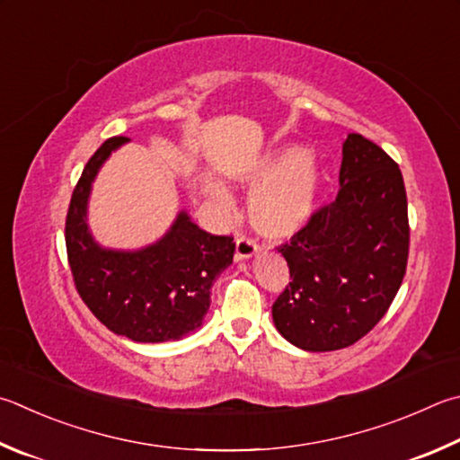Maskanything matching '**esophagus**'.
Instances as JSON below:
<instances>
[{"mask_svg": "<svg viewBox=\"0 0 460 460\" xmlns=\"http://www.w3.org/2000/svg\"><path fill=\"white\" fill-rule=\"evenodd\" d=\"M259 247L257 241L249 239V237H239L237 243H235V259L237 261H243V259H252L253 255L259 253Z\"/></svg>", "mask_w": 460, "mask_h": 460, "instance_id": "34e87169", "label": "esophagus"}]
</instances>
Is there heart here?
<instances>
[{"mask_svg":"<svg viewBox=\"0 0 460 460\" xmlns=\"http://www.w3.org/2000/svg\"><path fill=\"white\" fill-rule=\"evenodd\" d=\"M243 185L253 190L249 199V219L265 237L288 239L310 223L320 193V169L305 150L283 148L247 171ZM213 201L229 205V193L215 181L205 182Z\"/></svg>","mask_w":460,"mask_h":460,"instance_id":"heart-1","label":"heart"}]
</instances>
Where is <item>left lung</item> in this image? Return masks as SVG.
I'll use <instances>...</instances> for the list:
<instances>
[{"mask_svg":"<svg viewBox=\"0 0 460 460\" xmlns=\"http://www.w3.org/2000/svg\"><path fill=\"white\" fill-rule=\"evenodd\" d=\"M408 203L398 164L362 135L341 146L336 201L279 247L289 286L273 323L305 352H332L364 338L396 297L408 261Z\"/></svg>","mask_w":460,"mask_h":460,"instance_id":"8db88e82","label":"left lung"}]
</instances>
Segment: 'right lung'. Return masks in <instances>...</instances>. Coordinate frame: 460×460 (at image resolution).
Here are the masks:
<instances>
[{
	"mask_svg": "<svg viewBox=\"0 0 460 460\" xmlns=\"http://www.w3.org/2000/svg\"><path fill=\"white\" fill-rule=\"evenodd\" d=\"M127 137L108 138L82 171L66 217V249L80 297L116 336L174 341L203 325L213 281L233 263V237L211 235L181 211L153 245L108 249L92 237L88 199L98 171Z\"/></svg>",
	"mask_w": 460,
	"mask_h": 460,
	"instance_id": "1",
	"label": "right lung"
}]
</instances>
